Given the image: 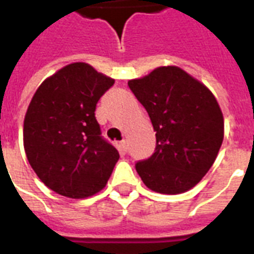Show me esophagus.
<instances>
[{
	"mask_svg": "<svg viewBox=\"0 0 254 254\" xmlns=\"http://www.w3.org/2000/svg\"><path fill=\"white\" fill-rule=\"evenodd\" d=\"M120 149H121V152L123 153L127 152V140H123L121 142H120Z\"/></svg>",
	"mask_w": 254,
	"mask_h": 254,
	"instance_id": "esophagus-1",
	"label": "esophagus"
}]
</instances>
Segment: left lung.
Listing matches in <instances>:
<instances>
[{"label":"left lung","mask_w":254,"mask_h":254,"mask_svg":"<svg viewBox=\"0 0 254 254\" xmlns=\"http://www.w3.org/2000/svg\"><path fill=\"white\" fill-rule=\"evenodd\" d=\"M148 112L156 150L135 170L149 189L179 194L200 183L224 140V117L216 97L179 66H161L127 82Z\"/></svg>","instance_id":"1"}]
</instances>
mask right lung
I'll use <instances>...</instances> for the list:
<instances>
[{
    "instance_id": "1",
    "label": "right lung",
    "mask_w": 254,
    "mask_h": 254,
    "mask_svg": "<svg viewBox=\"0 0 254 254\" xmlns=\"http://www.w3.org/2000/svg\"><path fill=\"white\" fill-rule=\"evenodd\" d=\"M114 80L85 63L69 64L34 93L24 120L26 157L46 187L69 198L105 188L120 154L101 135L94 110Z\"/></svg>"
}]
</instances>
